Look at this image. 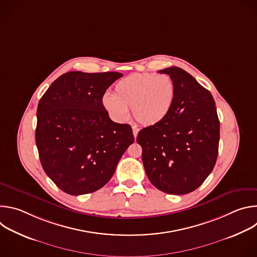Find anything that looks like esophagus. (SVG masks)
Here are the masks:
<instances>
[{"instance_id":"esophagus-1","label":"esophagus","mask_w":257,"mask_h":257,"mask_svg":"<svg viewBox=\"0 0 257 257\" xmlns=\"http://www.w3.org/2000/svg\"><path fill=\"white\" fill-rule=\"evenodd\" d=\"M132 130H133L134 138H136V137H137V134H138V132H139V129H138L136 126H133V127H132Z\"/></svg>"}]
</instances>
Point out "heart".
I'll use <instances>...</instances> for the list:
<instances>
[{
	"label": "heart",
	"instance_id": "heart-1",
	"mask_svg": "<svg viewBox=\"0 0 257 257\" xmlns=\"http://www.w3.org/2000/svg\"><path fill=\"white\" fill-rule=\"evenodd\" d=\"M175 93V84L169 75L133 73L116 83L114 95L105 93L101 104L116 122L127 121L129 108H132L139 124L153 126L169 115Z\"/></svg>",
	"mask_w": 257,
	"mask_h": 257
}]
</instances>
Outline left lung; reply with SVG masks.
<instances>
[{
	"mask_svg": "<svg viewBox=\"0 0 257 257\" xmlns=\"http://www.w3.org/2000/svg\"><path fill=\"white\" fill-rule=\"evenodd\" d=\"M175 84V99L161 123L143 128L136 141L152 184L168 194H187L211 173L217 158L219 121L211 93L179 67L160 70Z\"/></svg>",
	"mask_w": 257,
	"mask_h": 257,
	"instance_id": "obj_1",
	"label": "left lung"
}]
</instances>
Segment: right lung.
Returning <instances> with one entry per match:
<instances>
[{"label":"right lung","mask_w":257,"mask_h":257,"mask_svg":"<svg viewBox=\"0 0 257 257\" xmlns=\"http://www.w3.org/2000/svg\"><path fill=\"white\" fill-rule=\"evenodd\" d=\"M122 73L71 71L42 96L35 142L46 174L70 195L94 192L112 178L134 142L128 124L113 122L101 104Z\"/></svg>","instance_id":"right-lung-1"}]
</instances>
